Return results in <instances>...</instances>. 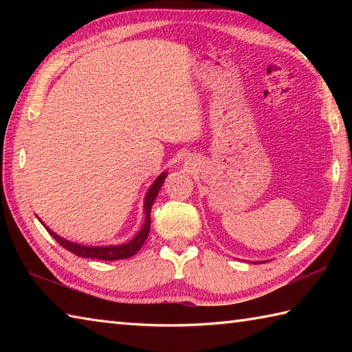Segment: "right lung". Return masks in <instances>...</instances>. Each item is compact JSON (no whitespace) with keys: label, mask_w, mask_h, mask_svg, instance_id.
Returning <instances> with one entry per match:
<instances>
[{"label":"right lung","mask_w":352,"mask_h":352,"mask_svg":"<svg viewBox=\"0 0 352 352\" xmlns=\"http://www.w3.org/2000/svg\"><path fill=\"white\" fill-rule=\"evenodd\" d=\"M166 175H168L166 172H162V174L155 178V182L151 184V188L148 189L146 195H145V201H144L145 222H144V226H142L139 233L134 236L130 242L122 243V245H110V246H87V245L85 246V245L66 241V239L56 234L54 231L50 230L47 226H43V227L47 228V231L52 236V239H56L57 243H60L63 248L71 251L72 254H76V256H78V257L109 260V261L129 258V257L134 256V254H136L142 248V245H144L146 241V237L149 234V226H151V207L154 204L157 195H159V190L162 189Z\"/></svg>","instance_id":"obj_1"}]
</instances>
